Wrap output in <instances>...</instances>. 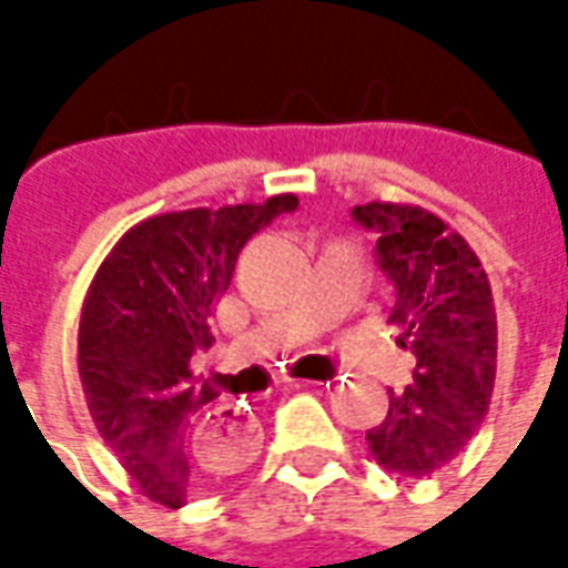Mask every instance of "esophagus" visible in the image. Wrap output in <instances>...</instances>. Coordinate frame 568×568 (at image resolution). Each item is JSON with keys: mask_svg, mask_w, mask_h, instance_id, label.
Wrapping results in <instances>:
<instances>
[{"mask_svg": "<svg viewBox=\"0 0 568 568\" xmlns=\"http://www.w3.org/2000/svg\"><path fill=\"white\" fill-rule=\"evenodd\" d=\"M307 386H316L313 381H295V389H307ZM206 435L212 440H219L222 447L234 453H248L258 440V423L255 417H248L246 410H240L236 405H222L215 407L212 414H206Z\"/></svg>", "mask_w": 568, "mask_h": 568, "instance_id": "1", "label": "esophagus"}]
</instances>
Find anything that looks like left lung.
Instances as JSON below:
<instances>
[{"instance_id":"obj_1","label":"left lung","mask_w":568,"mask_h":568,"mask_svg":"<svg viewBox=\"0 0 568 568\" xmlns=\"http://www.w3.org/2000/svg\"><path fill=\"white\" fill-rule=\"evenodd\" d=\"M377 236V264L395 285L389 322L417 356L414 383L389 389V414L368 428L371 456L407 477L453 463L487 417L496 381V310L480 261L438 215L402 203L353 210Z\"/></svg>"}]
</instances>
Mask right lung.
<instances>
[{
	"instance_id": "add662e5",
	"label": "right lung",
	"mask_w": 568,
	"mask_h": 568,
	"mask_svg": "<svg viewBox=\"0 0 568 568\" xmlns=\"http://www.w3.org/2000/svg\"><path fill=\"white\" fill-rule=\"evenodd\" d=\"M295 210V194H276L258 206L154 215L130 227L93 276L79 325L81 389L105 444L166 508L246 465L248 453L206 435V414L222 402L191 374V356L215 341L210 316L243 246Z\"/></svg>"
}]
</instances>
